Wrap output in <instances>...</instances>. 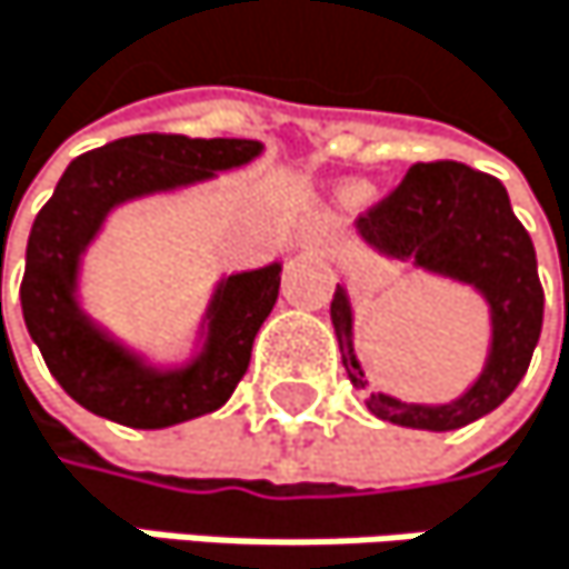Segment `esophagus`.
Here are the masks:
<instances>
[{
  "instance_id": "1",
  "label": "esophagus",
  "mask_w": 569,
  "mask_h": 569,
  "mask_svg": "<svg viewBox=\"0 0 569 569\" xmlns=\"http://www.w3.org/2000/svg\"><path fill=\"white\" fill-rule=\"evenodd\" d=\"M310 246H313V249H323V232H320V229L310 232Z\"/></svg>"
}]
</instances>
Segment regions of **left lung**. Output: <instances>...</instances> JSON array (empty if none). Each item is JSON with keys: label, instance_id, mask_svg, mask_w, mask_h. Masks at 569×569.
I'll return each mask as SVG.
<instances>
[{"label": "left lung", "instance_id": "obj_1", "mask_svg": "<svg viewBox=\"0 0 569 569\" xmlns=\"http://www.w3.org/2000/svg\"><path fill=\"white\" fill-rule=\"evenodd\" d=\"M357 236L391 262L459 282L482 297L489 310V350L479 378L452 401L421 405L371 391L368 408L381 421L421 431H456L496 411L522 381L543 330V287L533 239L512 216L499 178L459 161L411 164L405 181L357 219ZM330 323L340 343L347 378L368 388L353 347V303L347 282H337Z\"/></svg>", "mask_w": 569, "mask_h": 569}]
</instances>
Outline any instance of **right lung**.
<instances>
[{
  "instance_id": "right-lung-1",
  "label": "right lung",
  "mask_w": 569,
  "mask_h": 569,
  "mask_svg": "<svg viewBox=\"0 0 569 569\" xmlns=\"http://www.w3.org/2000/svg\"><path fill=\"white\" fill-rule=\"evenodd\" d=\"M259 154L262 141L246 138L134 134L70 161L32 222L19 300L32 343L77 405L128 428H171L232 398L252 340L276 307L282 262L219 276L181 360H151L93 320L80 282L83 259L117 209L216 181Z\"/></svg>"
}]
</instances>
